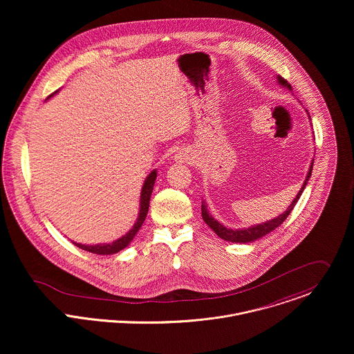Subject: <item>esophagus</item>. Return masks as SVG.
I'll use <instances>...</instances> for the list:
<instances>
[{
    "mask_svg": "<svg viewBox=\"0 0 354 354\" xmlns=\"http://www.w3.org/2000/svg\"><path fill=\"white\" fill-rule=\"evenodd\" d=\"M192 158V153L188 151V150H180V151L177 152L176 155H174V159H176V162H180V163H183V162H187L188 159H191Z\"/></svg>",
    "mask_w": 354,
    "mask_h": 354,
    "instance_id": "1",
    "label": "esophagus"
}]
</instances>
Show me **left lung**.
I'll list each match as a JSON object with an SVG mask.
<instances>
[{"mask_svg": "<svg viewBox=\"0 0 354 354\" xmlns=\"http://www.w3.org/2000/svg\"><path fill=\"white\" fill-rule=\"evenodd\" d=\"M277 80H278V84H279V86H282V87H285V88H288V90L292 91V86H290L283 77L278 76ZM305 111L308 113V110H305ZM308 117H309V115H308ZM309 120H310V118H309ZM312 167H313V159H312V162H310V165H309L308 174H306V177H305L303 187H301L300 192L297 194V196L293 199V202L290 203V205L286 208V211H285L283 214L278 215L277 218H274V219H271V221H267V222H263V223H259V225H253L251 227H244V229H229V227L223 226L222 223H219V222L209 214V211L207 209V204L204 203V201L202 202L203 221L215 232V234H216L218 237H221V239L225 240V241L240 243V244L256 241V240L261 239L263 236H266V234L271 233L272 230H275L281 223H283V221L288 218V215H289V214L292 212V209L295 208L296 203L299 202V199H300V196H301V194H303L304 189H305V187H306V183H308L309 178H310Z\"/></svg>", "mask_w": 354, "mask_h": 354, "instance_id": "left-lung-1", "label": "left lung"}]
</instances>
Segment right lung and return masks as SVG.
<instances>
[{"label":"right lung","mask_w":354,"mask_h":354,"mask_svg":"<svg viewBox=\"0 0 354 354\" xmlns=\"http://www.w3.org/2000/svg\"><path fill=\"white\" fill-rule=\"evenodd\" d=\"M55 94V93H54ZM54 94H51L50 97H53ZM49 97V98H50ZM155 180H156V170L153 169L151 173L147 176V178L145 180V184H143V188H142V192H140V208H139V215H138V219L135 222V225L132 226V229L124 234L121 239H117L113 243H109V244H95V245H86V244H79V243H75L72 241L76 247H79L80 250H84L87 252L97 253V254H113V253L120 252L122 251L124 248H127L132 240L135 239L136 233L140 230L146 216H147V212H149V207H150V199H151L152 189H153V184H155Z\"/></svg>","instance_id":"obj_1"}]
</instances>
